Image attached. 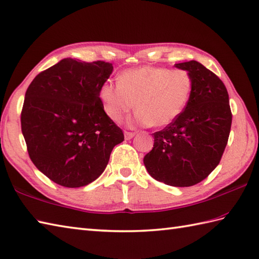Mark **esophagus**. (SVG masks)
Segmentation results:
<instances>
[{
	"mask_svg": "<svg viewBox=\"0 0 259 259\" xmlns=\"http://www.w3.org/2000/svg\"><path fill=\"white\" fill-rule=\"evenodd\" d=\"M134 137H135V134H134V133H129V131H124V138H125L126 140L133 139Z\"/></svg>",
	"mask_w": 259,
	"mask_h": 259,
	"instance_id": "34e87169",
	"label": "esophagus"
}]
</instances>
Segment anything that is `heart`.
Segmentation results:
<instances>
[{
    "label": "heart",
    "instance_id": "b5f03b06",
    "mask_svg": "<svg viewBox=\"0 0 259 259\" xmlns=\"http://www.w3.org/2000/svg\"><path fill=\"white\" fill-rule=\"evenodd\" d=\"M191 91L192 79L186 71L144 65L124 71L119 82H103L98 96L103 111L114 122L122 120L136 102L138 110L130 124L162 128L180 117Z\"/></svg>",
    "mask_w": 259,
    "mask_h": 259
}]
</instances>
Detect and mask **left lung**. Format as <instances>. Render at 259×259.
I'll list each match as a JSON object with an SVG mask.
<instances>
[{"mask_svg": "<svg viewBox=\"0 0 259 259\" xmlns=\"http://www.w3.org/2000/svg\"><path fill=\"white\" fill-rule=\"evenodd\" d=\"M192 79L190 100L184 112L153 134V148L144 158L152 178L174 187H190L218 166L232 126L226 87L195 60L177 63Z\"/></svg>", "mask_w": 259, "mask_h": 259, "instance_id": "1", "label": "left lung"}]
</instances>
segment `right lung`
Instances as JSON below:
<instances>
[{
  "mask_svg": "<svg viewBox=\"0 0 259 259\" xmlns=\"http://www.w3.org/2000/svg\"><path fill=\"white\" fill-rule=\"evenodd\" d=\"M111 63L67 58L37 74L25 93L22 134L34 166L58 185L79 188L104 171L124 137L103 111L99 88Z\"/></svg>",
  "mask_w": 259,
  "mask_h": 259,
  "instance_id": "add662e5",
  "label": "right lung"
}]
</instances>
